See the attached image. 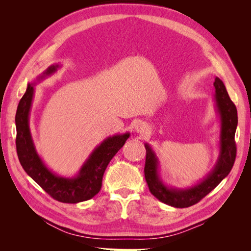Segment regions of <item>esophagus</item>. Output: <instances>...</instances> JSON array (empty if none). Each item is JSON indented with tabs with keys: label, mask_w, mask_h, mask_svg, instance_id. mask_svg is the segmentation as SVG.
<instances>
[{
	"label": "esophagus",
	"mask_w": 251,
	"mask_h": 251,
	"mask_svg": "<svg viewBox=\"0 0 251 251\" xmlns=\"http://www.w3.org/2000/svg\"><path fill=\"white\" fill-rule=\"evenodd\" d=\"M136 132L139 134H144L147 132V127L144 126V124H138L136 126Z\"/></svg>",
	"instance_id": "1"
}]
</instances>
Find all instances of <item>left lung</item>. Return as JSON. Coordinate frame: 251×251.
<instances>
[{"mask_svg":"<svg viewBox=\"0 0 251 251\" xmlns=\"http://www.w3.org/2000/svg\"><path fill=\"white\" fill-rule=\"evenodd\" d=\"M214 86L216 111L221 123L219 141L220 151L214 169L203 180L187 188H176L164 184L159 175L158 157L150 144L144 143L147 150L144 177H146L150 192L159 201L170 206L184 208L198 203L230 173L233 166L235 155H237L234 134L238 126V112L227 93L223 81L217 77Z\"/></svg>","mask_w":251,"mask_h":251,"instance_id":"left-lung-1","label":"left lung"}]
</instances>
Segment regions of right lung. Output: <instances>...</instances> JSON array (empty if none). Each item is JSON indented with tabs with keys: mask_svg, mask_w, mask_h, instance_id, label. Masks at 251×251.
Returning a JSON list of instances; mask_svg holds the SVG:
<instances>
[{
	"mask_svg": "<svg viewBox=\"0 0 251 251\" xmlns=\"http://www.w3.org/2000/svg\"><path fill=\"white\" fill-rule=\"evenodd\" d=\"M60 65L49 66L46 70L28 83L25 94L18 105L16 114L17 151L23 169L53 199L63 203H78L93 198L101 188L102 177L108 164L117 151L124 147L130 133L116 134L104 139L93 150L73 177H62L50 171L37 154L30 132L29 115L37 82L54 74Z\"/></svg>",
	"mask_w": 251,
	"mask_h": 251,
	"instance_id": "1",
	"label": "right lung"
}]
</instances>
